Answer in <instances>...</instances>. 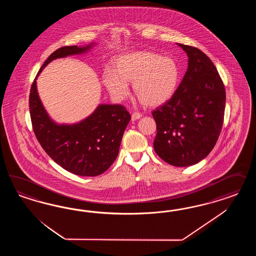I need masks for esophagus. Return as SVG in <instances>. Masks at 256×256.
Returning <instances> with one entry per match:
<instances>
[{"label":"esophagus","instance_id":"1","mask_svg":"<svg viewBox=\"0 0 256 256\" xmlns=\"http://www.w3.org/2000/svg\"><path fill=\"white\" fill-rule=\"evenodd\" d=\"M142 117V114H140V112H133L132 114V121H136V120H138Z\"/></svg>","mask_w":256,"mask_h":256}]
</instances>
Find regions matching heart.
<instances>
[{
  "label": "heart",
  "instance_id": "obj_1",
  "mask_svg": "<svg viewBox=\"0 0 256 256\" xmlns=\"http://www.w3.org/2000/svg\"><path fill=\"white\" fill-rule=\"evenodd\" d=\"M180 70L176 61L152 52H135L121 55L114 62V71L103 73V84L110 94L123 100L133 84L135 96L142 104L158 107L170 100L178 86Z\"/></svg>",
  "mask_w": 256,
  "mask_h": 256
}]
</instances>
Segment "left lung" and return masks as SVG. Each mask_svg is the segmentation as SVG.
I'll return each instance as SVG.
<instances>
[{
  "instance_id": "1",
  "label": "left lung",
  "mask_w": 256,
  "mask_h": 256,
  "mask_svg": "<svg viewBox=\"0 0 256 256\" xmlns=\"http://www.w3.org/2000/svg\"><path fill=\"white\" fill-rule=\"evenodd\" d=\"M188 58V70L170 100L152 116L155 152L165 162L186 167L214 148L224 124L225 88L216 66L200 50L178 44Z\"/></svg>"
}]
</instances>
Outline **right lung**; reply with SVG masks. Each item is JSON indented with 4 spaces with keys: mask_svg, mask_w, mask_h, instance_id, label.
Here are the masks:
<instances>
[{
    "mask_svg": "<svg viewBox=\"0 0 256 256\" xmlns=\"http://www.w3.org/2000/svg\"><path fill=\"white\" fill-rule=\"evenodd\" d=\"M96 43L84 46H62L48 56L31 87L29 108L34 132L39 144L54 162L82 176H96L116 160L124 130L132 116L122 105L100 104L93 112L74 124L54 121L40 100L36 80L55 59L84 54Z\"/></svg>",
    "mask_w": 256,
    "mask_h": 256,
    "instance_id": "1",
    "label": "right lung"
}]
</instances>
